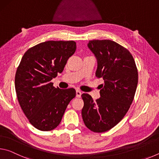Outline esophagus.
Masks as SVG:
<instances>
[{"label":"esophagus","instance_id":"1","mask_svg":"<svg viewBox=\"0 0 159 159\" xmlns=\"http://www.w3.org/2000/svg\"><path fill=\"white\" fill-rule=\"evenodd\" d=\"M81 95H82V93L80 90H76V97H77V98H80V97H81Z\"/></svg>","mask_w":159,"mask_h":159}]
</instances>
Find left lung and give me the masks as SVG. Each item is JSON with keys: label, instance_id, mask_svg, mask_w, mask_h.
I'll return each mask as SVG.
<instances>
[{"label": "left lung", "instance_id": "obj_1", "mask_svg": "<svg viewBox=\"0 0 159 159\" xmlns=\"http://www.w3.org/2000/svg\"><path fill=\"white\" fill-rule=\"evenodd\" d=\"M88 46L98 60L96 76L104 84L96 100L89 94L81 95L82 117L91 131L104 133L116 125L130 107L138 86V68L130 51L111 40H92Z\"/></svg>", "mask_w": 159, "mask_h": 159}]
</instances>
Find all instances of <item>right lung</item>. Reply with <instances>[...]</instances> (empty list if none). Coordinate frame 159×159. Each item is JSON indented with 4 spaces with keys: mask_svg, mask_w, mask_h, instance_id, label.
I'll use <instances>...</instances> for the list:
<instances>
[{
    "mask_svg": "<svg viewBox=\"0 0 159 159\" xmlns=\"http://www.w3.org/2000/svg\"><path fill=\"white\" fill-rule=\"evenodd\" d=\"M76 49L73 41H48L29 48L21 58L15 74L16 94L24 114L38 130L57 128L76 97L74 88L60 89L51 82Z\"/></svg>",
    "mask_w": 159,
    "mask_h": 159,
    "instance_id": "right-lung-1",
    "label": "right lung"
}]
</instances>
